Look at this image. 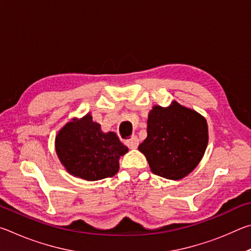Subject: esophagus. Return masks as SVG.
Wrapping results in <instances>:
<instances>
[{
    "instance_id": "esophagus-1",
    "label": "esophagus",
    "mask_w": 251,
    "mask_h": 251,
    "mask_svg": "<svg viewBox=\"0 0 251 251\" xmlns=\"http://www.w3.org/2000/svg\"><path fill=\"white\" fill-rule=\"evenodd\" d=\"M126 145L128 146L130 150H135V148H137L138 146V138L136 137V136H131L129 139L126 141Z\"/></svg>"
}]
</instances>
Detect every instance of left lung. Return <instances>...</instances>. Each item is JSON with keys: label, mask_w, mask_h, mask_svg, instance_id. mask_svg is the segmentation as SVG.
Returning a JSON list of instances; mask_svg holds the SVG:
<instances>
[{"label": "left lung", "mask_w": 251, "mask_h": 251, "mask_svg": "<svg viewBox=\"0 0 251 251\" xmlns=\"http://www.w3.org/2000/svg\"><path fill=\"white\" fill-rule=\"evenodd\" d=\"M207 122L201 114L174 101L154 106L148 115L147 137L138 150L157 176L178 180L188 175L205 154Z\"/></svg>", "instance_id": "left-lung-1"}]
</instances>
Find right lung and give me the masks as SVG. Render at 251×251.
Wrapping results in <instances>:
<instances>
[{
  "mask_svg": "<svg viewBox=\"0 0 251 251\" xmlns=\"http://www.w3.org/2000/svg\"><path fill=\"white\" fill-rule=\"evenodd\" d=\"M55 150L67 172L91 181L113 177L120 168V157L128 151L115 133H103L90 114L58 131Z\"/></svg>",
  "mask_w": 251,
  "mask_h": 251,
  "instance_id": "1",
  "label": "right lung"
}]
</instances>
